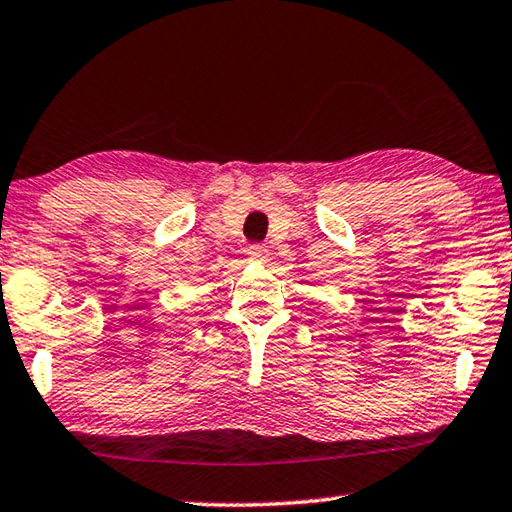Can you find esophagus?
I'll list each match as a JSON object with an SVG mask.
<instances>
[{"instance_id": "1", "label": "esophagus", "mask_w": 512, "mask_h": 512, "mask_svg": "<svg viewBox=\"0 0 512 512\" xmlns=\"http://www.w3.org/2000/svg\"><path fill=\"white\" fill-rule=\"evenodd\" d=\"M267 247H263V245H249V249H247V258L249 261H254V263H263V261H267Z\"/></svg>"}]
</instances>
